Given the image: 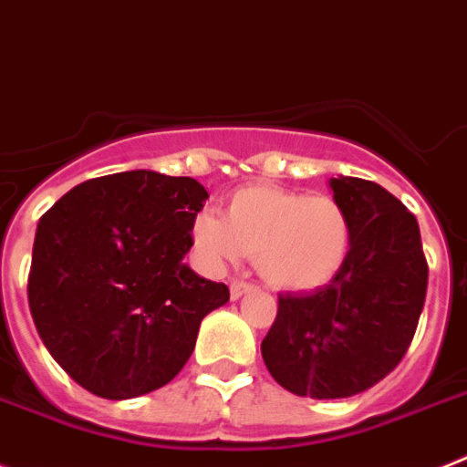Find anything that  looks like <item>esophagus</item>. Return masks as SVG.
Segmentation results:
<instances>
[{"label":"esophagus","mask_w":467,"mask_h":467,"mask_svg":"<svg viewBox=\"0 0 467 467\" xmlns=\"http://www.w3.org/2000/svg\"><path fill=\"white\" fill-rule=\"evenodd\" d=\"M249 291H254V286H251V284H246V282H233V284H230V298H233V301H239V298H242L244 294H249Z\"/></svg>","instance_id":"34e87169"}]
</instances>
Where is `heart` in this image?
<instances>
[{
    "mask_svg": "<svg viewBox=\"0 0 467 467\" xmlns=\"http://www.w3.org/2000/svg\"><path fill=\"white\" fill-rule=\"evenodd\" d=\"M194 246L213 265L256 256V270L277 291H315L334 282L350 254V216L327 194L249 185L230 197L225 218L202 211Z\"/></svg>",
    "mask_w": 467,
    "mask_h": 467,
    "instance_id": "1",
    "label": "heart"
}]
</instances>
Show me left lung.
I'll use <instances>...</instances> for the list:
<instances>
[{"label":"left lung","mask_w":467,"mask_h":467,"mask_svg":"<svg viewBox=\"0 0 467 467\" xmlns=\"http://www.w3.org/2000/svg\"><path fill=\"white\" fill-rule=\"evenodd\" d=\"M350 216L352 244L334 282L279 296L261 343L263 362L284 390L340 400L383 380L407 352L428 289L419 221L364 178H331Z\"/></svg>","instance_id":"8db88e82"}]
</instances>
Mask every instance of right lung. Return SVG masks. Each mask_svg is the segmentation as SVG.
Segmentation results:
<instances>
[{
	"label": "right lung",
	"instance_id": "add662e5",
	"mask_svg": "<svg viewBox=\"0 0 467 467\" xmlns=\"http://www.w3.org/2000/svg\"><path fill=\"white\" fill-rule=\"evenodd\" d=\"M209 192L136 169L84 181L39 218L27 298L44 346L84 390L148 395L176 379L225 284L183 263Z\"/></svg>",
	"mask_w": 467,
	"mask_h": 467
}]
</instances>
